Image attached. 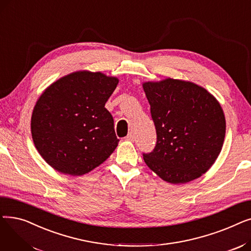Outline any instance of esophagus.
<instances>
[{"label":"esophagus","mask_w":251,"mask_h":251,"mask_svg":"<svg viewBox=\"0 0 251 251\" xmlns=\"http://www.w3.org/2000/svg\"><path fill=\"white\" fill-rule=\"evenodd\" d=\"M126 140H129V141H133L134 140V134L132 132H130L126 137H125Z\"/></svg>","instance_id":"34e87169"}]
</instances>
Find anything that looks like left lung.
Instances as JSON below:
<instances>
[{
	"label": "left lung",
	"instance_id": "8db88e82",
	"mask_svg": "<svg viewBox=\"0 0 251 251\" xmlns=\"http://www.w3.org/2000/svg\"><path fill=\"white\" fill-rule=\"evenodd\" d=\"M156 142L143 160L163 180L180 184L201 177L221 152L226 121L218 100L191 82L143 83Z\"/></svg>",
	"mask_w": 251,
	"mask_h": 251
}]
</instances>
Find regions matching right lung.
Segmentation results:
<instances>
[{
    "instance_id": "1",
    "label": "right lung",
    "mask_w": 251,
    "mask_h": 251,
    "mask_svg": "<svg viewBox=\"0 0 251 251\" xmlns=\"http://www.w3.org/2000/svg\"><path fill=\"white\" fill-rule=\"evenodd\" d=\"M118 79L75 72L48 87L31 117L34 146L63 174L80 176L103 163L118 146L114 119L104 104Z\"/></svg>"
}]
</instances>
